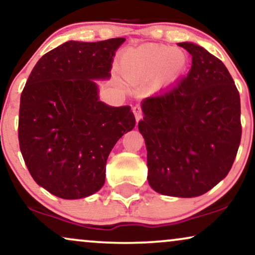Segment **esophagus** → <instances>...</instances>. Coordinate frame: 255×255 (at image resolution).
<instances>
[{
    "mask_svg": "<svg viewBox=\"0 0 255 255\" xmlns=\"http://www.w3.org/2000/svg\"><path fill=\"white\" fill-rule=\"evenodd\" d=\"M133 113L135 115V119H136V121H138L141 118H142V111H141L140 106H135V107H133Z\"/></svg>",
    "mask_w": 255,
    "mask_h": 255,
    "instance_id": "1",
    "label": "esophagus"
}]
</instances>
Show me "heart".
<instances>
[{
	"instance_id": "1",
	"label": "heart",
	"mask_w": 255,
	"mask_h": 255,
	"mask_svg": "<svg viewBox=\"0 0 255 255\" xmlns=\"http://www.w3.org/2000/svg\"><path fill=\"white\" fill-rule=\"evenodd\" d=\"M188 63L186 53L162 44H146L127 50L122 55V72L134 80L153 76V86H165L181 75Z\"/></svg>"
}]
</instances>
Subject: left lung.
Returning <instances> with one entry per match:
<instances>
[{"instance_id":"8db88e82","label":"left lung","mask_w":255,"mask_h":255,"mask_svg":"<svg viewBox=\"0 0 255 255\" xmlns=\"http://www.w3.org/2000/svg\"><path fill=\"white\" fill-rule=\"evenodd\" d=\"M179 46L192 55L191 70L143 100L138 130L151 188L193 198L218 185L233 166L243 133L240 95L221 60L198 44Z\"/></svg>"}]
</instances>
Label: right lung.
I'll use <instances>...</instances> for the list:
<instances>
[{
	"label": "right lung",
	"mask_w": 255,
	"mask_h": 255,
	"mask_svg": "<svg viewBox=\"0 0 255 255\" xmlns=\"http://www.w3.org/2000/svg\"><path fill=\"white\" fill-rule=\"evenodd\" d=\"M125 41L66 42L37 61L22 90V156L35 182L59 198L98 192L109 153L134 128L129 106L101 102L93 81L111 76L113 56Z\"/></svg>",
	"instance_id": "obj_1"
}]
</instances>
